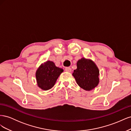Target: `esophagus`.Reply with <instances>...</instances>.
<instances>
[{"label": "esophagus", "mask_w": 131, "mask_h": 131, "mask_svg": "<svg viewBox=\"0 0 131 131\" xmlns=\"http://www.w3.org/2000/svg\"><path fill=\"white\" fill-rule=\"evenodd\" d=\"M65 70L67 72H71V71H72V69L69 68V67H66V68H65Z\"/></svg>", "instance_id": "esophagus-1"}]
</instances>
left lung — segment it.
<instances>
[{
    "instance_id": "8db88e82",
    "label": "left lung",
    "mask_w": 131,
    "mask_h": 131,
    "mask_svg": "<svg viewBox=\"0 0 131 131\" xmlns=\"http://www.w3.org/2000/svg\"><path fill=\"white\" fill-rule=\"evenodd\" d=\"M77 68L72 75L77 84L86 91H91L100 83V71L92 59L82 57L77 63Z\"/></svg>"
}]
</instances>
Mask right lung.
I'll return each instance as SVG.
<instances>
[{"mask_svg": "<svg viewBox=\"0 0 131 131\" xmlns=\"http://www.w3.org/2000/svg\"><path fill=\"white\" fill-rule=\"evenodd\" d=\"M63 72V69L56 67L52 61H47L41 63L35 73L38 86L44 91L51 89Z\"/></svg>", "mask_w": 131, "mask_h": 131, "instance_id": "1", "label": "right lung"}]
</instances>
